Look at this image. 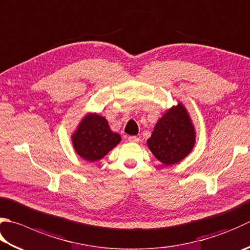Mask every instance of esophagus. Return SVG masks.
Returning a JSON list of instances; mask_svg holds the SVG:
<instances>
[{
	"instance_id": "1",
	"label": "esophagus",
	"mask_w": 250,
	"mask_h": 250,
	"mask_svg": "<svg viewBox=\"0 0 250 250\" xmlns=\"http://www.w3.org/2000/svg\"><path fill=\"white\" fill-rule=\"evenodd\" d=\"M128 141L131 142V143H138V142L140 141V139L138 138V136H134V135H131L128 138Z\"/></svg>"
}]
</instances>
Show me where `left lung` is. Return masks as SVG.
I'll return each mask as SVG.
<instances>
[{
  "mask_svg": "<svg viewBox=\"0 0 250 250\" xmlns=\"http://www.w3.org/2000/svg\"><path fill=\"white\" fill-rule=\"evenodd\" d=\"M196 132L188 112L178 103L165 112L156 124L147 146L151 153L166 166L183 160L194 148Z\"/></svg>",
  "mask_w": 250,
  "mask_h": 250,
  "instance_id": "8db88e82",
  "label": "left lung"
}]
</instances>
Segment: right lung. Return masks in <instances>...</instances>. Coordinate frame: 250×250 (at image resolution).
<instances>
[{
  "instance_id": "1",
  "label": "right lung",
  "mask_w": 250,
  "mask_h": 250,
  "mask_svg": "<svg viewBox=\"0 0 250 250\" xmlns=\"http://www.w3.org/2000/svg\"><path fill=\"white\" fill-rule=\"evenodd\" d=\"M73 148L84 160L99 161L118 145L121 136L112 132L108 121L95 112H90L81 119L71 135Z\"/></svg>"
}]
</instances>
